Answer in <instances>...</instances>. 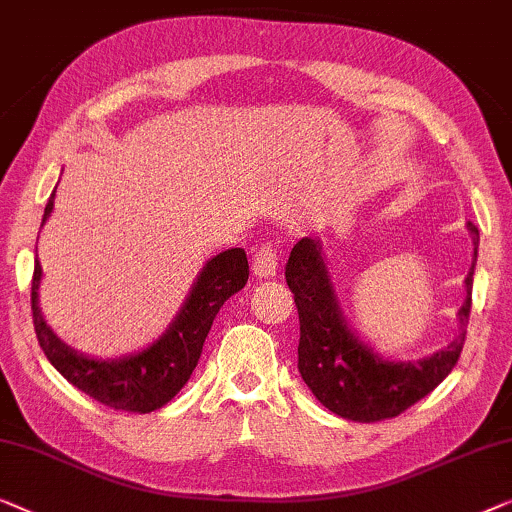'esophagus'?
Wrapping results in <instances>:
<instances>
[{"mask_svg": "<svg viewBox=\"0 0 512 512\" xmlns=\"http://www.w3.org/2000/svg\"><path fill=\"white\" fill-rule=\"evenodd\" d=\"M278 271V255L276 246L271 241H264L262 246H257L253 255V273L259 278H273Z\"/></svg>", "mask_w": 512, "mask_h": 512, "instance_id": "obj_1", "label": "esophagus"}]
</instances>
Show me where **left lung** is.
Here are the masks:
<instances>
[{
	"label": "left lung",
	"mask_w": 512,
	"mask_h": 512,
	"mask_svg": "<svg viewBox=\"0 0 512 512\" xmlns=\"http://www.w3.org/2000/svg\"><path fill=\"white\" fill-rule=\"evenodd\" d=\"M475 257L466 276V301L459 308V334L448 348L420 362H387L352 334L341 318L318 241L292 248L285 280L299 311V373L322 406L352 422H380L401 415L455 369L471 315L478 227L471 225Z\"/></svg>",
	"instance_id": "8db88e82"
}]
</instances>
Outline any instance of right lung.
Here are the masks:
<instances>
[{
    "label": "right lung",
    "mask_w": 512,
    "mask_h": 512,
    "mask_svg": "<svg viewBox=\"0 0 512 512\" xmlns=\"http://www.w3.org/2000/svg\"><path fill=\"white\" fill-rule=\"evenodd\" d=\"M53 199L55 192L43 211V222L53 211ZM39 280L41 264L37 259L32 276V315L34 331L48 362L71 385L104 406L125 413H153L174 399L190 380L220 306L248 283V257L243 248L215 255L199 273L183 311L171 322L167 334L143 352L115 362L78 355L50 331L39 308Z\"/></svg>",
    "instance_id": "1"
}]
</instances>
